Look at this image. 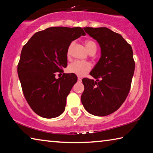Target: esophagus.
<instances>
[{
  "label": "esophagus",
  "instance_id": "1",
  "mask_svg": "<svg viewBox=\"0 0 153 153\" xmlns=\"http://www.w3.org/2000/svg\"><path fill=\"white\" fill-rule=\"evenodd\" d=\"M77 80H78V82H82V79L80 78V77H78V78H77Z\"/></svg>",
  "mask_w": 153,
  "mask_h": 153
}]
</instances>
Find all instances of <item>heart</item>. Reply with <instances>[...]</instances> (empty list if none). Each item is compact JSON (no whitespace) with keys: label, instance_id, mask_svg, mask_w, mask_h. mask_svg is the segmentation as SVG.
I'll use <instances>...</instances> for the list:
<instances>
[{"label":"heart","instance_id":"obj_1","mask_svg":"<svg viewBox=\"0 0 153 153\" xmlns=\"http://www.w3.org/2000/svg\"><path fill=\"white\" fill-rule=\"evenodd\" d=\"M85 46L87 49V51H88L89 53H95L97 52V46L96 43L94 41L90 40H87L85 41ZM71 46L72 45L69 46L68 48V50L67 52V55L69 56L70 55L71 53ZM91 69V65L90 64L87 63V62H83V61H76L71 63L67 67V71L69 73L74 74L76 76L79 77H83L87 73L90 71Z\"/></svg>","mask_w":153,"mask_h":153}]
</instances>
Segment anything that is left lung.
Returning a JSON list of instances; mask_svg holds the SVG:
<instances>
[{
    "mask_svg": "<svg viewBox=\"0 0 153 153\" xmlns=\"http://www.w3.org/2000/svg\"><path fill=\"white\" fill-rule=\"evenodd\" d=\"M100 47V58L90 72L96 80L84 78L82 103L89 113L106 116L115 112L130 90L135 63L131 46L107 27H84Z\"/></svg>",
    "mask_w": 153,
    "mask_h": 153,
    "instance_id": "8db88e82",
    "label": "left lung"
}]
</instances>
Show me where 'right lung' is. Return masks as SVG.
I'll list each match as a JSON object with an SVG mask.
<instances>
[{"mask_svg":"<svg viewBox=\"0 0 153 153\" xmlns=\"http://www.w3.org/2000/svg\"><path fill=\"white\" fill-rule=\"evenodd\" d=\"M85 34L79 27H51L34 33L23 47L18 76L27 103L40 117L55 118L64 112L77 77L68 74L56 79L55 76L67 67L72 41Z\"/></svg>","mask_w":153,"mask_h":153,"instance_id":"right-lung-1","label":"right lung"}]
</instances>
